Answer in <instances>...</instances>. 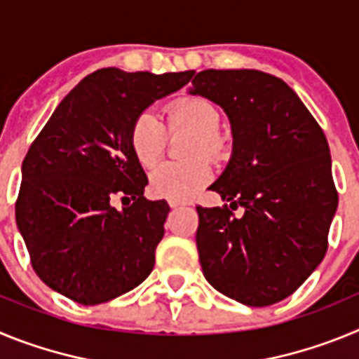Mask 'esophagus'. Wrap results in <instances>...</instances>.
<instances>
[{
    "label": "esophagus",
    "instance_id": "34e87169",
    "mask_svg": "<svg viewBox=\"0 0 359 359\" xmlns=\"http://www.w3.org/2000/svg\"><path fill=\"white\" fill-rule=\"evenodd\" d=\"M169 207H170V208H177V207H182V203H177V201H170V203H169Z\"/></svg>",
    "mask_w": 359,
    "mask_h": 359
}]
</instances>
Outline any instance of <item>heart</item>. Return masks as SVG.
<instances>
[{
	"label": "heart",
	"mask_w": 359,
	"mask_h": 359,
	"mask_svg": "<svg viewBox=\"0 0 359 359\" xmlns=\"http://www.w3.org/2000/svg\"><path fill=\"white\" fill-rule=\"evenodd\" d=\"M169 131L176 133L182 129L196 133L192 140L190 154H208L212 158H221L224 152V142L219 135L221 116L215 106L205 98L190 97L182 98L167 107ZM131 149L136 160L144 167H154L163 156L167 147V129L154 113L144 111L133 122ZM212 165L205 156L192 158L183 163L158 165L149 177L151 192L158 198L170 201H187L194 198L199 190L212 182Z\"/></svg>",
	"instance_id": "obj_1"
}]
</instances>
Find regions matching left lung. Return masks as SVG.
<instances>
[{"label":"left lung","mask_w":359,"mask_h":359,"mask_svg":"<svg viewBox=\"0 0 359 359\" xmlns=\"http://www.w3.org/2000/svg\"><path fill=\"white\" fill-rule=\"evenodd\" d=\"M223 107L231 156L212 183L224 208L198 207L203 275L244 306L266 307L302 286L327 252L338 207L325 135L282 79L259 69H205L189 88Z\"/></svg>","instance_id":"left-lung-1"}]
</instances>
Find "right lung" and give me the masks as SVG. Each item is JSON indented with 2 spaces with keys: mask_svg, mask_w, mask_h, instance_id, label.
I'll return each instance as SVG.
<instances>
[{
  "mask_svg": "<svg viewBox=\"0 0 359 359\" xmlns=\"http://www.w3.org/2000/svg\"><path fill=\"white\" fill-rule=\"evenodd\" d=\"M194 72L102 68L65 97L28 149L15 221L41 280L82 306L135 290L154 268L169 205L144 198L133 122ZM128 205L120 211L112 201Z\"/></svg>",
  "mask_w": 359,
  "mask_h": 359,
  "instance_id": "obj_1",
  "label": "right lung"
}]
</instances>
